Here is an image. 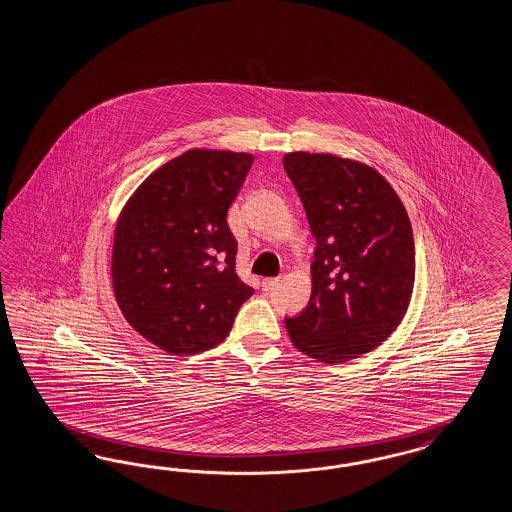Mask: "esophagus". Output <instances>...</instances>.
Returning a JSON list of instances; mask_svg holds the SVG:
<instances>
[{
	"mask_svg": "<svg viewBox=\"0 0 512 512\" xmlns=\"http://www.w3.org/2000/svg\"><path fill=\"white\" fill-rule=\"evenodd\" d=\"M279 285V279L278 278H266L263 279V291H266V293H270V291H274L276 287Z\"/></svg>",
	"mask_w": 512,
	"mask_h": 512,
	"instance_id": "1",
	"label": "esophagus"
}]
</instances>
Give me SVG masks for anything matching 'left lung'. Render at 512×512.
<instances>
[{
  "label": "left lung",
  "mask_w": 512,
  "mask_h": 512,
  "mask_svg": "<svg viewBox=\"0 0 512 512\" xmlns=\"http://www.w3.org/2000/svg\"><path fill=\"white\" fill-rule=\"evenodd\" d=\"M283 167L304 204L315 261L310 304L285 326L304 355L340 364L402 323L415 283V240L400 197L364 163L291 152Z\"/></svg>",
  "instance_id": "8db88e82"
}]
</instances>
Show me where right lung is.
<instances>
[{
	"mask_svg": "<svg viewBox=\"0 0 512 512\" xmlns=\"http://www.w3.org/2000/svg\"><path fill=\"white\" fill-rule=\"evenodd\" d=\"M253 163L189 150L152 172L122 210L112 287L127 323L172 355L216 347L253 289L238 278L227 212Z\"/></svg>",
	"mask_w": 512,
	"mask_h": 512,
	"instance_id": "obj_1",
	"label": "right lung"
}]
</instances>
